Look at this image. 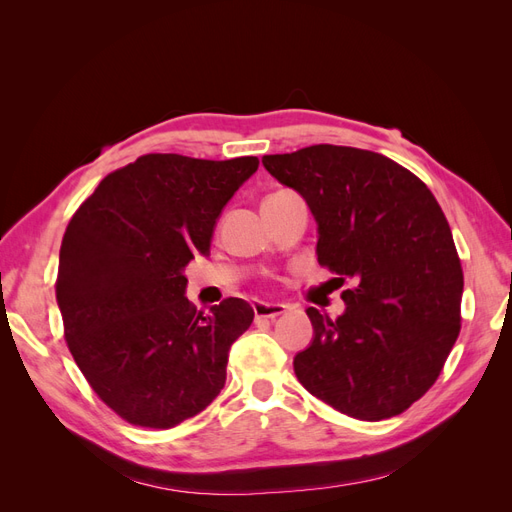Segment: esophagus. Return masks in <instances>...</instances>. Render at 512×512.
Wrapping results in <instances>:
<instances>
[{
	"label": "esophagus",
	"mask_w": 512,
	"mask_h": 512,
	"mask_svg": "<svg viewBox=\"0 0 512 512\" xmlns=\"http://www.w3.org/2000/svg\"><path fill=\"white\" fill-rule=\"evenodd\" d=\"M286 305H282V303H262V301H258V303H254V314H256V318H269V320H273V318H277V316H282V314H286Z\"/></svg>",
	"instance_id": "esophagus-1"
}]
</instances>
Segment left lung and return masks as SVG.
Segmentation results:
<instances>
[{"mask_svg":"<svg viewBox=\"0 0 512 512\" xmlns=\"http://www.w3.org/2000/svg\"><path fill=\"white\" fill-rule=\"evenodd\" d=\"M262 164L307 200L320 267L348 284L339 318L307 307L316 335L294 356V374L361 421L408 410L438 380L461 331L463 269L436 196L367 149L312 145Z\"/></svg>","mask_w":512,"mask_h":512,"instance_id":"1","label":"left lung"}]
</instances>
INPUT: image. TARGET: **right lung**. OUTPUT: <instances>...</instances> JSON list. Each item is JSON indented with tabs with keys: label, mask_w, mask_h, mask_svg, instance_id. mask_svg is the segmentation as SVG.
Masks as SVG:
<instances>
[{
	"label": "right lung",
	"mask_w": 512,
	"mask_h": 512,
	"mask_svg": "<svg viewBox=\"0 0 512 512\" xmlns=\"http://www.w3.org/2000/svg\"><path fill=\"white\" fill-rule=\"evenodd\" d=\"M256 168L254 156L147 153L108 173L68 222L55 282L66 344L130 425L170 429L222 391L254 309L228 297L196 312L183 269L209 254L215 220Z\"/></svg>",
	"instance_id": "1"
}]
</instances>
